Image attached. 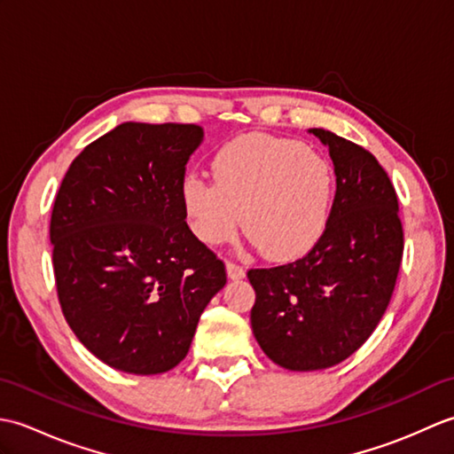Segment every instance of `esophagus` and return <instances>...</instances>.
<instances>
[{"label":"esophagus","mask_w":454,"mask_h":454,"mask_svg":"<svg viewBox=\"0 0 454 454\" xmlns=\"http://www.w3.org/2000/svg\"><path fill=\"white\" fill-rule=\"evenodd\" d=\"M226 273H228L230 278H232V281H238V278H244L246 277L244 267L238 265V263H232V262L226 263Z\"/></svg>","instance_id":"obj_1"}]
</instances>
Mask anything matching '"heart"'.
Listing matches in <instances>:
<instances>
[{"label":"heart","instance_id":"heart-1","mask_svg":"<svg viewBox=\"0 0 454 454\" xmlns=\"http://www.w3.org/2000/svg\"><path fill=\"white\" fill-rule=\"evenodd\" d=\"M215 183L187 176L181 205L207 246L232 239L244 218L252 246L291 262L320 242L332 216L335 173L322 153L267 134H244L212 160Z\"/></svg>","mask_w":454,"mask_h":454}]
</instances>
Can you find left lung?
Returning <instances> with one entry per match:
<instances>
[{
    "instance_id": "8db88e82",
    "label": "left lung",
    "mask_w": 454,
    "mask_h": 454,
    "mask_svg": "<svg viewBox=\"0 0 454 454\" xmlns=\"http://www.w3.org/2000/svg\"><path fill=\"white\" fill-rule=\"evenodd\" d=\"M335 199L324 236L294 263L252 269V330L288 371H320L369 340L388 308L402 263L398 197L371 152L324 129Z\"/></svg>"
}]
</instances>
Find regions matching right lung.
<instances>
[{
    "label": "right lung",
    "instance_id": "1",
    "mask_svg": "<svg viewBox=\"0 0 454 454\" xmlns=\"http://www.w3.org/2000/svg\"><path fill=\"white\" fill-rule=\"evenodd\" d=\"M197 124L122 122L72 161L51 218L58 301L83 347L113 369L179 364L224 263L185 222L181 183Z\"/></svg>",
    "mask_w": 454,
    "mask_h": 454
}]
</instances>
